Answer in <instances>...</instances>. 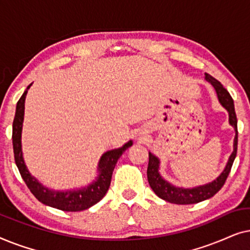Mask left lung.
Returning a JSON list of instances; mask_svg holds the SVG:
<instances>
[{
  "mask_svg": "<svg viewBox=\"0 0 250 250\" xmlns=\"http://www.w3.org/2000/svg\"><path fill=\"white\" fill-rule=\"evenodd\" d=\"M206 81L213 85L215 91L217 93V98L220 100L221 104L229 111V122L233 126L235 129V138H234V145H233V152L231 153L229 162L227 164V167L222 172L220 176L216 180L213 181L211 183L205 184V186L192 188V189H183V188H176L166 182L162 176L159 175L158 168H159V160L156 156H153L151 152H149V164L148 169H146V175H148V182L151 187L157 196L162 199L168 201L172 204L177 205H190V204H197L200 201H204L211 198L214 194H216L221 188L224 186L225 181H227L229 173H230L231 167L233 165V162L237 156V148H238V125H237V115H235L234 110V104L233 99L229 93L227 88L223 87L220 82L216 78L210 76L209 74H205Z\"/></svg>",
  "mask_w": 250,
  "mask_h": 250,
  "instance_id": "1",
  "label": "left lung"
}]
</instances>
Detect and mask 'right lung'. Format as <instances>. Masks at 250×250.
Segmentation results:
<instances>
[{
    "mask_svg": "<svg viewBox=\"0 0 250 250\" xmlns=\"http://www.w3.org/2000/svg\"><path fill=\"white\" fill-rule=\"evenodd\" d=\"M30 85L27 86V90L23 92L21 98L17 102L16 115L12 124L13 153H15V162L19 169L20 175H21L22 180L25 181L26 186L28 187L30 192L42 204L64 211H80L87 209V208L99 203L104 197V194L107 193L109 187H110L112 172H114L117 160L123 155V152L133 145V142L129 141L123 146L122 148L110 150V151L104 153L100 162H99L100 174H99L98 179L88 187L77 191H66V192H59V191L46 189L42 184L37 182L36 179H34L30 175L22 158L21 128L23 112H25V99Z\"/></svg>",
    "mask_w": 250,
    "mask_h": 250,
    "instance_id": "add662e5",
    "label": "right lung"
}]
</instances>
